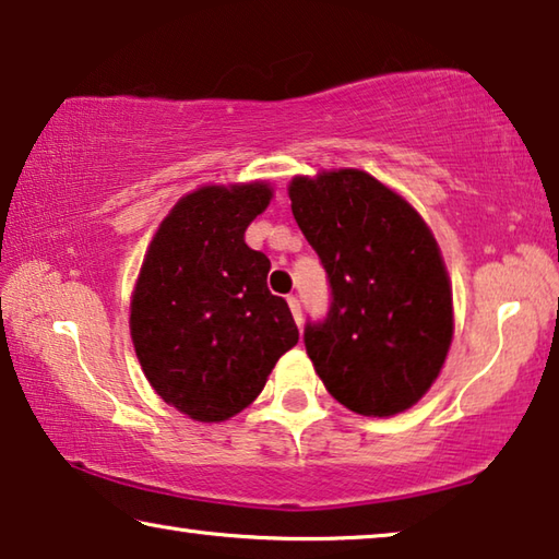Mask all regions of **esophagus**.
Here are the masks:
<instances>
[{
	"label": "esophagus",
	"instance_id": "obj_1",
	"mask_svg": "<svg viewBox=\"0 0 559 559\" xmlns=\"http://www.w3.org/2000/svg\"><path fill=\"white\" fill-rule=\"evenodd\" d=\"M288 308H290V313H293V318H296V323L300 328L302 325V313H300V302H298L296 296H288Z\"/></svg>",
	"mask_w": 559,
	"mask_h": 559
}]
</instances>
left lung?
I'll list each match as a JSON object with an SVG mask.
<instances>
[{
    "label": "left lung",
    "mask_w": 559,
    "mask_h": 559,
    "mask_svg": "<svg viewBox=\"0 0 559 559\" xmlns=\"http://www.w3.org/2000/svg\"><path fill=\"white\" fill-rule=\"evenodd\" d=\"M288 197L333 288L328 318L302 335L318 377L349 412L409 409L439 377L453 337L451 281L431 229L362 169L298 175Z\"/></svg>",
    "instance_id": "obj_1"
}]
</instances>
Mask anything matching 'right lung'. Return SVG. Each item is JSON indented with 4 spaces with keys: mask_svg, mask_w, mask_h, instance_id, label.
Listing matches in <instances>:
<instances>
[{
    "mask_svg": "<svg viewBox=\"0 0 559 559\" xmlns=\"http://www.w3.org/2000/svg\"><path fill=\"white\" fill-rule=\"evenodd\" d=\"M266 182L185 194L147 246L130 300V337L153 390L189 419L246 409L298 343L288 302L266 286L271 261L246 246L271 204Z\"/></svg>",
    "mask_w": 559,
    "mask_h": 559,
    "instance_id": "right-lung-1",
    "label": "right lung"
}]
</instances>
